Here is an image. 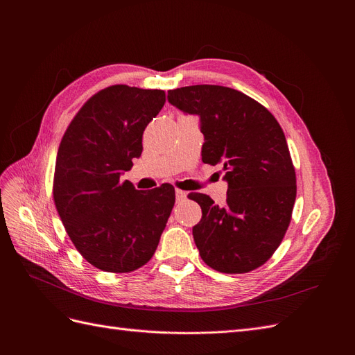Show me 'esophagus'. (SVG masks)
Listing matches in <instances>:
<instances>
[{"label": "esophagus", "mask_w": 355, "mask_h": 355, "mask_svg": "<svg viewBox=\"0 0 355 355\" xmlns=\"http://www.w3.org/2000/svg\"><path fill=\"white\" fill-rule=\"evenodd\" d=\"M185 198H187V193L177 189V190H175V200H177V201H182V200H185Z\"/></svg>", "instance_id": "34e87169"}]
</instances>
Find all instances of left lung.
Here are the masks:
<instances>
[{"label":"left lung","instance_id":"left-lung-1","mask_svg":"<svg viewBox=\"0 0 355 355\" xmlns=\"http://www.w3.org/2000/svg\"><path fill=\"white\" fill-rule=\"evenodd\" d=\"M168 102L200 118L202 162L221 164L223 206L200 193L202 217L193 227L201 259L223 273H246L275 253L288 230L296 177L281 125L245 93L217 85L168 90Z\"/></svg>","mask_w":355,"mask_h":355}]
</instances>
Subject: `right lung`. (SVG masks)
<instances>
[{
    "instance_id": "obj_1",
    "label": "right lung",
    "mask_w": 355,
    "mask_h": 355,
    "mask_svg": "<svg viewBox=\"0 0 355 355\" xmlns=\"http://www.w3.org/2000/svg\"><path fill=\"white\" fill-rule=\"evenodd\" d=\"M164 103V90L106 87L83 105L60 142L55 209L73 245L101 270L126 273L144 266L174 207L170 184L139 191L121 181L141 157L144 130Z\"/></svg>"
}]
</instances>
